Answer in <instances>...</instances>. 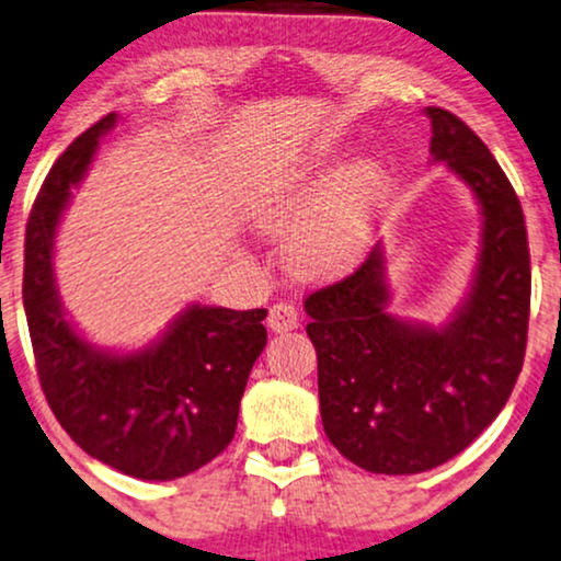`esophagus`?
<instances>
[{
	"mask_svg": "<svg viewBox=\"0 0 561 561\" xmlns=\"http://www.w3.org/2000/svg\"><path fill=\"white\" fill-rule=\"evenodd\" d=\"M300 325V316H297V308L289 302H276L272 310H268V328L274 333H285V331H295Z\"/></svg>",
	"mask_w": 561,
	"mask_h": 561,
	"instance_id": "1",
	"label": "esophagus"
}]
</instances>
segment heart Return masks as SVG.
Listing matches in <instances>:
<instances>
[{
  "mask_svg": "<svg viewBox=\"0 0 561 561\" xmlns=\"http://www.w3.org/2000/svg\"><path fill=\"white\" fill-rule=\"evenodd\" d=\"M385 192V169L364 159L310 186L287 205L268 207L266 220L276 228L308 220L293 245L295 264L305 272H331L362 251Z\"/></svg>",
  "mask_w": 561,
  "mask_h": 561,
  "instance_id": "b5f03b06",
  "label": "heart"
}]
</instances>
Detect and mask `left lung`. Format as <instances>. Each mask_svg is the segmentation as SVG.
<instances>
[{
    "instance_id": "8db88e82",
    "label": "left lung",
    "mask_w": 561,
    "mask_h": 561,
    "mask_svg": "<svg viewBox=\"0 0 561 561\" xmlns=\"http://www.w3.org/2000/svg\"><path fill=\"white\" fill-rule=\"evenodd\" d=\"M433 161L474 192L482 251L472 293L444 328L387 312L385 253L308 295L325 436L375 474H417L465 451L511 398L531 310L524 207L490 148L449 110L425 107Z\"/></svg>"
}]
</instances>
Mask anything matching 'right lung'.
<instances>
[{"label": "right lung", "mask_w": 561, "mask_h": 561, "mask_svg": "<svg viewBox=\"0 0 561 561\" xmlns=\"http://www.w3.org/2000/svg\"><path fill=\"white\" fill-rule=\"evenodd\" d=\"M110 112L58 156L25 230L22 302L43 394L89 457L138 480L197 472L233 442L251 367L266 346V310L192 305L163 339L136 354H107L64 318L54 238L71 190L84 179Z\"/></svg>", "instance_id": "1"}]
</instances>
